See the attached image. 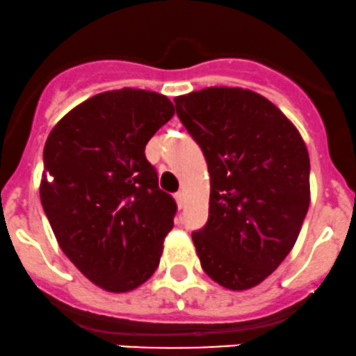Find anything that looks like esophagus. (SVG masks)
I'll list each match as a JSON object with an SVG mask.
<instances>
[{
	"mask_svg": "<svg viewBox=\"0 0 356 356\" xmlns=\"http://www.w3.org/2000/svg\"><path fill=\"white\" fill-rule=\"evenodd\" d=\"M175 200H177V204H178L179 209H181L183 205H185V195H183L181 192H178L177 195H175Z\"/></svg>",
	"mask_w": 356,
	"mask_h": 356,
	"instance_id": "esophagus-1",
	"label": "esophagus"
}]
</instances>
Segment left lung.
I'll return each mask as SVG.
<instances>
[{"label": "left lung", "instance_id": "left-lung-1", "mask_svg": "<svg viewBox=\"0 0 356 356\" xmlns=\"http://www.w3.org/2000/svg\"><path fill=\"white\" fill-rule=\"evenodd\" d=\"M211 175L209 219L192 233L200 266L221 286H257L291 252L310 204V159L286 116L238 87L175 97Z\"/></svg>", "mask_w": 356, "mask_h": 356}]
</instances>
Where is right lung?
<instances>
[{
	"instance_id": "1",
	"label": "right lung",
	"mask_w": 356,
	"mask_h": 356,
	"mask_svg": "<svg viewBox=\"0 0 356 356\" xmlns=\"http://www.w3.org/2000/svg\"><path fill=\"white\" fill-rule=\"evenodd\" d=\"M173 115L163 94L109 90L65 115L44 145V212L65 255L106 291H131L159 266L177 202L145 145Z\"/></svg>"
}]
</instances>
